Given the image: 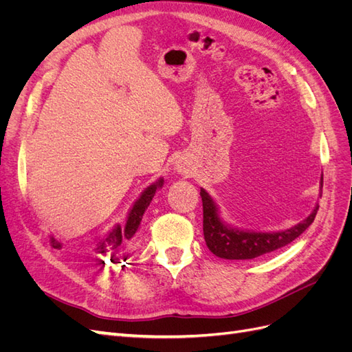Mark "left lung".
<instances>
[{"instance_id":"left-lung-1","label":"left lung","mask_w":352,"mask_h":352,"mask_svg":"<svg viewBox=\"0 0 352 352\" xmlns=\"http://www.w3.org/2000/svg\"><path fill=\"white\" fill-rule=\"evenodd\" d=\"M322 188L323 177L320 179V197ZM199 194L202 199V214H204L202 229H204L207 247L217 257L226 260H252L285 247L311 225L318 210V206H316L310 216L291 229L280 232H250L225 225L219 216L216 202L204 189H201Z\"/></svg>"}]
</instances>
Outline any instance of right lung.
<instances>
[{
	"instance_id": "add662e5",
	"label": "right lung",
	"mask_w": 352,
	"mask_h": 352,
	"mask_svg": "<svg viewBox=\"0 0 352 352\" xmlns=\"http://www.w3.org/2000/svg\"><path fill=\"white\" fill-rule=\"evenodd\" d=\"M163 186V179H160L158 182L148 186L144 192L141 194V197L136 199V202L133 204V207L131 208L129 214H127V220L124 223V226L122 225H116L107 235H105L95 247V252L101 254V255H107L110 257V260L114 263V260L119 258V255H126V250L129 248V245L135 236V233L138 232L141 226V220L145 210L150 206V202L153 201L155 190L158 188ZM51 241V247L56 250H61V242H58L56 238L50 236ZM127 257H124L126 261ZM104 264V261H102Z\"/></svg>"
}]
</instances>
